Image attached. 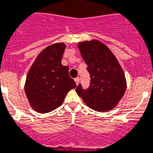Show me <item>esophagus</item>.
I'll list each match as a JSON object with an SVG mask.
<instances>
[{
	"instance_id": "1",
	"label": "esophagus",
	"mask_w": 153,
	"mask_h": 153,
	"mask_svg": "<svg viewBox=\"0 0 153 153\" xmlns=\"http://www.w3.org/2000/svg\"><path fill=\"white\" fill-rule=\"evenodd\" d=\"M74 81H75V83H76V85H78V84L79 83V77L75 78V79H74Z\"/></svg>"
}]
</instances>
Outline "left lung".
Here are the masks:
<instances>
[{
  "label": "left lung",
  "mask_w": 153,
  "mask_h": 153,
  "mask_svg": "<svg viewBox=\"0 0 153 153\" xmlns=\"http://www.w3.org/2000/svg\"><path fill=\"white\" fill-rule=\"evenodd\" d=\"M78 46L91 77L86 90L81 84L77 86L78 95L94 110H110L117 105L126 90V77L121 65L113 52L100 41L81 42Z\"/></svg>",
  "instance_id": "obj_1"
}]
</instances>
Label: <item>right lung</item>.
<instances>
[{"label":"right lung","mask_w":153,"mask_h":153,"mask_svg":"<svg viewBox=\"0 0 153 153\" xmlns=\"http://www.w3.org/2000/svg\"><path fill=\"white\" fill-rule=\"evenodd\" d=\"M66 45L52 44L39 53L27 73L25 90L34 110L45 114L59 107L71 89L76 87L69 76V67L61 63Z\"/></svg>","instance_id":"right-lung-1"}]
</instances>
